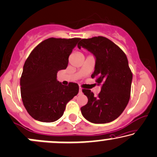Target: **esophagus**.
Wrapping results in <instances>:
<instances>
[{"instance_id": "esophagus-1", "label": "esophagus", "mask_w": 157, "mask_h": 157, "mask_svg": "<svg viewBox=\"0 0 157 157\" xmlns=\"http://www.w3.org/2000/svg\"><path fill=\"white\" fill-rule=\"evenodd\" d=\"M78 93H79V94H82V88H79Z\"/></svg>"}]
</instances>
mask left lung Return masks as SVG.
Masks as SVG:
<instances>
[{
	"mask_svg": "<svg viewBox=\"0 0 157 157\" xmlns=\"http://www.w3.org/2000/svg\"><path fill=\"white\" fill-rule=\"evenodd\" d=\"M84 48L95 58L92 78L102 84L97 97L90 90H83L88 102L81 108L82 115L93 123H106L117 119L130 98L132 73L124 52L104 36L82 39L78 48Z\"/></svg>",
	"mask_w": 157,
	"mask_h": 157,
	"instance_id": "1",
	"label": "left lung"
}]
</instances>
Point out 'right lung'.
<instances>
[{"label": "right lung", "instance_id": "right-lung-1", "mask_svg": "<svg viewBox=\"0 0 157 157\" xmlns=\"http://www.w3.org/2000/svg\"><path fill=\"white\" fill-rule=\"evenodd\" d=\"M80 38H48L31 51L23 66L20 93L28 113L40 122L51 123L63 115L66 105L78 93L76 83L57 81Z\"/></svg>", "mask_w": 157, "mask_h": 157}]
</instances>
